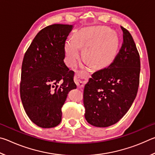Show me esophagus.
<instances>
[{
	"label": "esophagus",
	"mask_w": 155,
	"mask_h": 155,
	"mask_svg": "<svg viewBox=\"0 0 155 155\" xmlns=\"http://www.w3.org/2000/svg\"><path fill=\"white\" fill-rule=\"evenodd\" d=\"M90 76V74L87 72H78L74 76V81L75 83L77 84V87L79 88L83 87L87 81Z\"/></svg>",
	"instance_id": "esophagus-1"
}]
</instances>
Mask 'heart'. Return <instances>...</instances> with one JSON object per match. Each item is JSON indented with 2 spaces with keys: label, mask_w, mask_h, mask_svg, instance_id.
Masks as SVG:
<instances>
[{
  "label": "heart",
  "mask_w": 155,
  "mask_h": 155,
  "mask_svg": "<svg viewBox=\"0 0 155 155\" xmlns=\"http://www.w3.org/2000/svg\"><path fill=\"white\" fill-rule=\"evenodd\" d=\"M118 44L117 34L106 27L84 28L75 33L73 40L65 42L67 62L74 65L80 57L79 48H84V57L93 67L104 68L114 60Z\"/></svg>",
  "instance_id": "heart-1"
}]
</instances>
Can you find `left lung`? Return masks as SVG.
<instances>
[{
	"label": "left lung",
	"mask_w": 155,
	"mask_h": 155,
	"mask_svg": "<svg viewBox=\"0 0 155 155\" xmlns=\"http://www.w3.org/2000/svg\"><path fill=\"white\" fill-rule=\"evenodd\" d=\"M123 42L108 67L91 75L83 91L85 117L96 127L115 124L127 114L140 85V57L132 35L121 27Z\"/></svg>",
	"instance_id": "8db88e82"
}]
</instances>
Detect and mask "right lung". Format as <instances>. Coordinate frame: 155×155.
<instances>
[{"instance_id": "1", "label": "right lung", "mask_w": 155, "mask_h": 155, "mask_svg": "<svg viewBox=\"0 0 155 155\" xmlns=\"http://www.w3.org/2000/svg\"><path fill=\"white\" fill-rule=\"evenodd\" d=\"M72 25L54 24L37 34L22 64L20 98L34 124L48 128L61 121L68 92L77 88L74 72L65 64V42Z\"/></svg>"}]
</instances>
